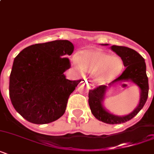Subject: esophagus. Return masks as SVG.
Wrapping results in <instances>:
<instances>
[{"label":"esophagus","instance_id":"34e87169","mask_svg":"<svg viewBox=\"0 0 154 154\" xmlns=\"http://www.w3.org/2000/svg\"><path fill=\"white\" fill-rule=\"evenodd\" d=\"M85 82H86V84L88 85H89L90 89H94V85H93V83H92V82H90V81H86V80H85Z\"/></svg>","mask_w":154,"mask_h":154}]
</instances>
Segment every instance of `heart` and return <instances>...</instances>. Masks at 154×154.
Returning <instances> with one entry per match:
<instances>
[{
  "label": "heart",
  "instance_id": "heart-1",
  "mask_svg": "<svg viewBox=\"0 0 154 154\" xmlns=\"http://www.w3.org/2000/svg\"><path fill=\"white\" fill-rule=\"evenodd\" d=\"M72 63L75 69L80 73L83 71L92 73L95 82L99 84L112 81L123 69L121 58L98 49L80 52L78 55L72 57Z\"/></svg>",
  "mask_w": 154,
  "mask_h": 154
}]
</instances>
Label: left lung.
Segmentation results:
<instances>
[{
	"instance_id": "left-lung-1",
	"label": "left lung",
	"mask_w": 154,
	"mask_h": 154,
	"mask_svg": "<svg viewBox=\"0 0 154 154\" xmlns=\"http://www.w3.org/2000/svg\"><path fill=\"white\" fill-rule=\"evenodd\" d=\"M108 45V44H102ZM111 49L122 58L125 69L122 75L110 82L109 87L117 82L132 81L140 89V101L135 110L125 116H117L110 114L103 106L106 90L108 87L100 85L89 92V105L91 112L97 119L107 124H121L131 120L136 116L146 104L149 94L148 77L146 75L145 59L134 49L125 46L112 45Z\"/></svg>"
}]
</instances>
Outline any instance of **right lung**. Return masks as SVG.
Wrapping results in <instances>:
<instances>
[{
  "instance_id": "1",
  "label": "right lung",
  "mask_w": 154,
  "mask_h": 154,
  "mask_svg": "<svg viewBox=\"0 0 154 154\" xmlns=\"http://www.w3.org/2000/svg\"><path fill=\"white\" fill-rule=\"evenodd\" d=\"M67 40L35 44L14 59L9 77V97L16 111L33 124H48L65 112L68 99L82 80L70 81L64 72L71 66Z\"/></svg>"
}]
</instances>
